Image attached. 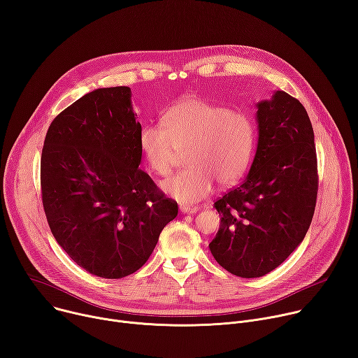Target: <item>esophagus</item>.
Segmentation results:
<instances>
[{"mask_svg": "<svg viewBox=\"0 0 358 358\" xmlns=\"http://www.w3.org/2000/svg\"><path fill=\"white\" fill-rule=\"evenodd\" d=\"M179 209L182 213H196L198 212V208L192 206V205H180Z\"/></svg>", "mask_w": 358, "mask_h": 358, "instance_id": "obj_1", "label": "esophagus"}]
</instances>
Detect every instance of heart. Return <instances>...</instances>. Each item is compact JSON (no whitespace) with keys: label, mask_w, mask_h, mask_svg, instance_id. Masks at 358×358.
Segmentation results:
<instances>
[{"label":"heart","mask_w":358,"mask_h":358,"mask_svg":"<svg viewBox=\"0 0 358 358\" xmlns=\"http://www.w3.org/2000/svg\"><path fill=\"white\" fill-rule=\"evenodd\" d=\"M167 129L145 124L139 131V148L149 168L168 175L185 152L187 166L160 183L169 196L182 203H195L221 186L234 185L245 173L255 149L254 119L242 110H231L201 97L189 96L162 116Z\"/></svg>","instance_id":"heart-1"}]
</instances>
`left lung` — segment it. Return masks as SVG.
<instances>
[{
	"instance_id": "8db88e82",
	"label": "left lung",
	"mask_w": 358,
	"mask_h": 358,
	"mask_svg": "<svg viewBox=\"0 0 358 358\" xmlns=\"http://www.w3.org/2000/svg\"><path fill=\"white\" fill-rule=\"evenodd\" d=\"M258 145L248 176L215 202L221 225L209 243L216 262L241 278L280 266L304 239L318 175L307 110L285 92L257 104Z\"/></svg>"
}]
</instances>
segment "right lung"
Returning <instances> with one entry per match:
<instances>
[{
	"instance_id": "obj_1",
	"label": "right lung",
	"mask_w": 358,
	"mask_h": 358,
	"mask_svg": "<svg viewBox=\"0 0 358 358\" xmlns=\"http://www.w3.org/2000/svg\"><path fill=\"white\" fill-rule=\"evenodd\" d=\"M126 86L96 89L54 119L41 155L43 206L67 255L87 272L119 280L142 268L178 215L139 169L142 152Z\"/></svg>"
}]
</instances>
